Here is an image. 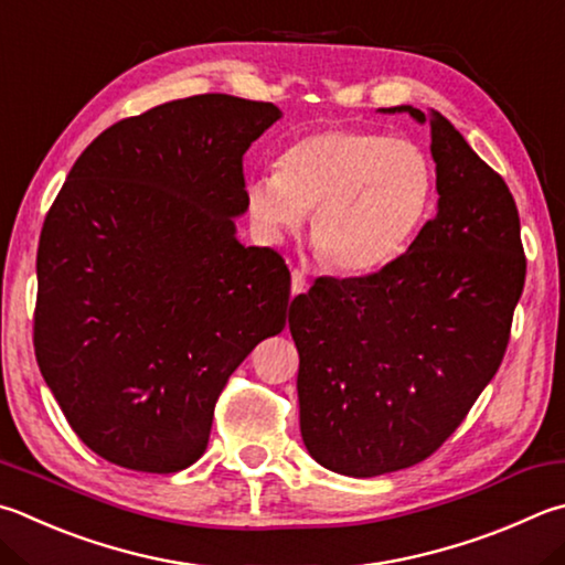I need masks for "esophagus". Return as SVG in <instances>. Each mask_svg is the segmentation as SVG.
Here are the masks:
<instances>
[{
  "label": "esophagus",
  "instance_id": "esophagus-1",
  "mask_svg": "<svg viewBox=\"0 0 565 565\" xmlns=\"http://www.w3.org/2000/svg\"><path fill=\"white\" fill-rule=\"evenodd\" d=\"M306 291V274L301 269L291 271V294H303Z\"/></svg>",
  "mask_w": 565,
  "mask_h": 565
}]
</instances>
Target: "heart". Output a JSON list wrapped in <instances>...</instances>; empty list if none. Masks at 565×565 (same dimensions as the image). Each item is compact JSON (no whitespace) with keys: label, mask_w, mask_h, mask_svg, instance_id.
Here are the masks:
<instances>
[{"label":"heart","mask_w":565,"mask_h":565,"mask_svg":"<svg viewBox=\"0 0 565 565\" xmlns=\"http://www.w3.org/2000/svg\"><path fill=\"white\" fill-rule=\"evenodd\" d=\"M435 194L433 162L381 130L323 128L291 140L276 172L244 182L262 237L276 242L311 210V239L343 274L383 269L407 249Z\"/></svg>","instance_id":"b5f03b06"}]
</instances>
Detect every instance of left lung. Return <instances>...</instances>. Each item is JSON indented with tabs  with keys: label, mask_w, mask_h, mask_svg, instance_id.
<instances>
[{
	"label": "left lung",
	"mask_w": 565,
	"mask_h": 565,
	"mask_svg": "<svg viewBox=\"0 0 565 565\" xmlns=\"http://www.w3.org/2000/svg\"><path fill=\"white\" fill-rule=\"evenodd\" d=\"M429 122L437 214L403 256L355 279H318L291 301L301 437L318 465L377 477L427 459L504 358L524 291L516 202L443 113Z\"/></svg>",
	"instance_id": "8db88e82"
}]
</instances>
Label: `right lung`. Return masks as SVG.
Segmentation results:
<instances>
[{
    "instance_id": "1",
    "label": "right lung",
    "mask_w": 565,
    "mask_h": 565,
    "mask_svg": "<svg viewBox=\"0 0 565 565\" xmlns=\"http://www.w3.org/2000/svg\"><path fill=\"white\" fill-rule=\"evenodd\" d=\"M281 118L227 94L170 100L90 142L36 254L34 351L81 443L170 475L210 443L214 403L286 326L291 276L244 247L242 158Z\"/></svg>"
}]
</instances>
